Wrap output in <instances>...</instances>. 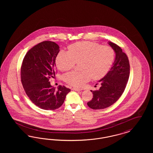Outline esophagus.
I'll list each match as a JSON object with an SVG mask.
<instances>
[{"label":"esophagus","mask_w":153,"mask_h":153,"mask_svg":"<svg viewBox=\"0 0 153 153\" xmlns=\"http://www.w3.org/2000/svg\"><path fill=\"white\" fill-rule=\"evenodd\" d=\"M73 91H81L82 89H80V88H72Z\"/></svg>","instance_id":"obj_1"}]
</instances>
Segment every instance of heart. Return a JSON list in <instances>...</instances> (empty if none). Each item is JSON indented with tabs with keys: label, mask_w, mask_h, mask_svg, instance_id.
<instances>
[{
	"label": "heart",
	"mask_w": 153,
	"mask_h": 153,
	"mask_svg": "<svg viewBox=\"0 0 153 153\" xmlns=\"http://www.w3.org/2000/svg\"><path fill=\"white\" fill-rule=\"evenodd\" d=\"M69 51L58 53L56 63L58 69L65 72L72 69L75 64L80 63L81 72L73 71L66 74V83L79 87L92 78L99 80L103 77L110 69L115 58L113 49L94 42L84 41L71 45Z\"/></svg>",
	"instance_id": "obj_1"
}]
</instances>
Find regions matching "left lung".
<instances>
[{
    "label": "left lung",
    "mask_w": 153,
    "mask_h": 153,
    "mask_svg": "<svg viewBox=\"0 0 153 153\" xmlns=\"http://www.w3.org/2000/svg\"><path fill=\"white\" fill-rule=\"evenodd\" d=\"M115 53L112 67L102 79L101 87L91 92L93 98L87 102L89 107L94 109L106 108L120 98L126 88L130 75V64L127 55L117 44L108 42Z\"/></svg>",
    "instance_id": "left-lung-1"
}]
</instances>
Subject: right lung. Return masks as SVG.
<instances>
[{"label": "right lung", "mask_w": 153, "mask_h": 153, "mask_svg": "<svg viewBox=\"0 0 153 153\" xmlns=\"http://www.w3.org/2000/svg\"><path fill=\"white\" fill-rule=\"evenodd\" d=\"M59 47L54 42L46 41L30 49L21 66V81L30 100L39 108L54 110L64 103L71 89L51 85L49 79L55 76L56 58Z\"/></svg>", "instance_id": "right-lung-1"}]
</instances>
